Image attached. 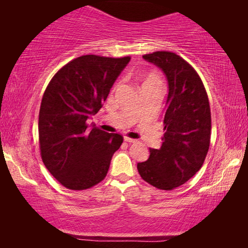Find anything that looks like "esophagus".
<instances>
[{
    "instance_id": "obj_1",
    "label": "esophagus",
    "mask_w": 248,
    "mask_h": 248,
    "mask_svg": "<svg viewBox=\"0 0 248 248\" xmlns=\"http://www.w3.org/2000/svg\"><path fill=\"white\" fill-rule=\"evenodd\" d=\"M124 140L125 142H128V143H134V142H137L136 139H131V138H128V137H124Z\"/></svg>"
}]
</instances>
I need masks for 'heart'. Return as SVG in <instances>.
I'll use <instances>...</instances> for the list:
<instances>
[{"label":"heart","mask_w":248,"mask_h":248,"mask_svg":"<svg viewBox=\"0 0 248 248\" xmlns=\"http://www.w3.org/2000/svg\"><path fill=\"white\" fill-rule=\"evenodd\" d=\"M148 86H155V87H162V79L155 73H150L145 77L142 83V87Z\"/></svg>","instance_id":"b5f03b06"}]
</instances>
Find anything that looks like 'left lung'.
Segmentation results:
<instances>
[{
  "mask_svg": "<svg viewBox=\"0 0 248 248\" xmlns=\"http://www.w3.org/2000/svg\"><path fill=\"white\" fill-rule=\"evenodd\" d=\"M145 61L163 71L169 83L162 146L150 149L148 161L138 163L142 179L163 190L189 180L207 156L211 111L207 92L192 66L170 51L144 54Z\"/></svg>",
  "mask_w": 248,
  "mask_h": 248,
  "instance_id": "8db88e82",
  "label": "left lung"
}]
</instances>
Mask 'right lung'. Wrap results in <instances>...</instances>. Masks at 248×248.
Listing matches in <instances>:
<instances>
[{
	"label": "right lung",
	"instance_id": "add662e5",
	"mask_svg": "<svg viewBox=\"0 0 248 248\" xmlns=\"http://www.w3.org/2000/svg\"><path fill=\"white\" fill-rule=\"evenodd\" d=\"M130 57H78L54 74L41 100L38 121L40 154L59 183L72 190L95 186L106 177L124 138L87 119L103 106Z\"/></svg>",
	"mask_w": 248,
	"mask_h": 248
}]
</instances>
